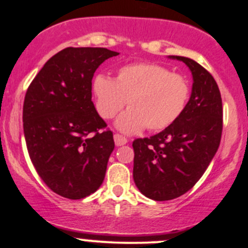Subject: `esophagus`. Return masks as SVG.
I'll return each mask as SVG.
<instances>
[{
    "label": "esophagus",
    "mask_w": 248,
    "mask_h": 248,
    "mask_svg": "<svg viewBox=\"0 0 248 248\" xmlns=\"http://www.w3.org/2000/svg\"><path fill=\"white\" fill-rule=\"evenodd\" d=\"M114 140H115V145H116V146H122V145L127 144V139L124 138V137L120 136V134H115Z\"/></svg>",
    "instance_id": "34e87169"
}]
</instances>
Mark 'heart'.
<instances>
[{"mask_svg":"<svg viewBox=\"0 0 248 248\" xmlns=\"http://www.w3.org/2000/svg\"><path fill=\"white\" fill-rule=\"evenodd\" d=\"M92 92L97 111L107 120L116 116L127 101L129 109L115 126L122 133L134 134L145 127L161 131L174 124L186 109L191 87L186 78L167 67L140 62L122 66L114 79L96 76Z\"/></svg>","mask_w":248,"mask_h":248,"instance_id":"obj_1","label":"heart"}]
</instances>
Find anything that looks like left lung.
I'll list each match as a JSON object with an SVG mask.
<instances>
[{
  "label": "left lung",
  "mask_w": 248,
  "mask_h": 248,
  "mask_svg": "<svg viewBox=\"0 0 248 248\" xmlns=\"http://www.w3.org/2000/svg\"><path fill=\"white\" fill-rule=\"evenodd\" d=\"M192 73V92L181 116L156 136L133 141V179L150 199L171 201L198 182L218 150L222 136V98L214 77L185 56Z\"/></svg>",
  "instance_id": "obj_1"
}]
</instances>
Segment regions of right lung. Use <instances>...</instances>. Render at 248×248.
<instances>
[{
    "label": "right lung",
    "mask_w": 248,
    "mask_h": 248,
    "mask_svg": "<svg viewBox=\"0 0 248 248\" xmlns=\"http://www.w3.org/2000/svg\"><path fill=\"white\" fill-rule=\"evenodd\" d=\"M119 52L66 47L39 71L25 96L22 121L30 158L51 191L68 199L94 193L114 150L111 131L92 102V78Z\"/></svg>",
    "instance_id": "obj_1"
}]
</instances>
